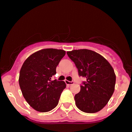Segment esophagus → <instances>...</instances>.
<instances>
[{
    "label": "esophagus",
    "mask_w": 132,
    "mask_h": 132,
    "mask_svg": "<svg viewBox=\"0 0 132 132\" xmlns=\"http://www.w3.org/2000/svg\"><path fill=\"white\" fill-rule=\"evenodd\" d=\"M65 82H66V85H72L75 83V82H74L73 81H68V80H65Z\"/></svg>",
    "instance_id": "esophagus-1"
}]
</instances>
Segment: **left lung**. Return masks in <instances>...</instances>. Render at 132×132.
I'll return each mask as SVG.
<instances>
[{
	"instance_id": "left-lung-1",
	"label": "left lung",
	"mask_w": 132,
	"mask_h": 132,
	"mask_svg": "<svg viewBox=\"0 0 132 132\" xmlns=\"http://www.w3.org/2000/svg\"><path fill=\"white\" fill-rule=\"evenodd\" d=\"M67 54L76 65L78 75L86 79L81 85L80 92L75 96L76 106L88 113L100 111L115 90L116 76L112 66L92 50H73Z\"/></svg>"
}]
</instances>
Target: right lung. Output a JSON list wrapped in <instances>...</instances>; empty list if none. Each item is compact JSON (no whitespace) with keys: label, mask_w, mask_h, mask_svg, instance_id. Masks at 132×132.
I'll list each match as a JSON object with an SVG mask.
<instances>
[{"label":"right lung","mask_w":132,"mask_h":132,"mask_svg":"<svg viewBox=\"0 0 132 132\" xmlns=\"http://www.w3.org/2000/svg\"><path fill=\"white\" fill-rule=\"evenodd\" d=\"M65 54L64 50L44 49L31 54L23 63L19 86L26 101L36 110L47 112L58 104L66 85L63 81L51 79Z\"/></svg>","instance_id":"obj_1"}]
</instances>
